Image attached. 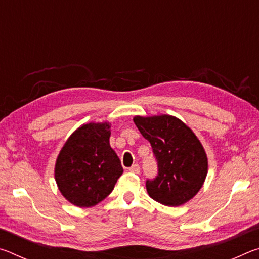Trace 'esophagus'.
I'll return each instance as SVG.
<instances>
[{
    "instance_id": "esophagus-1",
    "label": "esophagus",
    "mask_w": 259,
    "mask_h": 259,
    "mask_svg": "<svg viewBox=\"0 0 259 259\" xmlns=\"http://www.w3.org/2000/svg\"><path fill=\"white\" fill-rule=\"evenodd\" d=\"M129 171H130V172H133V174H139V171H140L139 165H138V164H134V165H131L130 168H129Z\"/></svg>"
}]
</instances>
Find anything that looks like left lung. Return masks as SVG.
<instances>
[{
    "mask_svg": "<svg viewBox=\"0 0 259 259\" xmlns=\"http://www.w3.org/2000/svg\"><path fill=\"white\" fill-rule=\"evenodd\" d=\"M134 122L151 143L159 166L157 177L146 182L148 195L168 207L185 204L198 194L208 174V157L202 144L176 116L136 115Z\"/></svg>",
    "mask_w": 259,
    "mask_h": 259,
    "instance_id": "obj_1",
    "label": "left lung"
}]
</instances>
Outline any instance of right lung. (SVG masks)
Here are the masks:
<instances>
[{
	"label": "right lung",
	"mask_w": 259,
	"mask_h": 259,
	"mask_svg": "<svg viewBox=\"0 0 259 259\" xmlns=\"http://www.w3.org/2000/svg\"><path fill=\"white\" fill-rule=\"evenodd\" d=\"M109 137V122L84 123L69 136L57 156V186L61 195L76 207H94L107 198L123 174Z\"/></svg>",
	"instance_id": "1"
}]
</instances>
